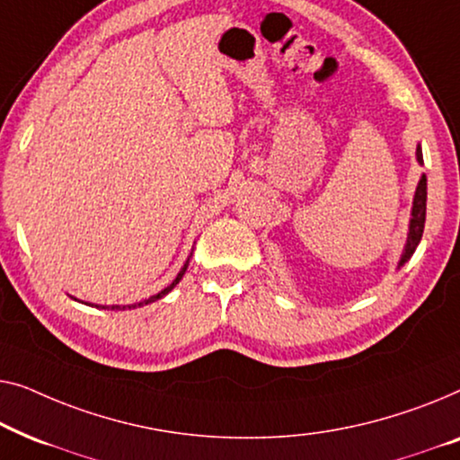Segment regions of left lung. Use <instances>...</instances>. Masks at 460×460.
Masks as SVG:
<instances>
[{
	"label": "left lung",
	"mask_w": 460,
	"mask_h": 460,
	"mask_svg": "<svg viewBox=\"0 0 460 460\" xmlns=\"http://www.w3.org/2000/svg\"><path fill=\"white\" fill-rule=\"evenodd\" d=\"M417 160L419 164H423V152L421 146H417ZM425 208H427V177L423 174L419 179L417 191H415V199H412V212H411V225H409V237H406V245L402 252V258H400L398 269L409 261V258L415 254L419 242L423 237V229H425Z\"/></svg>",
	"instance_id": "1"
}]
</instances>
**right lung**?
<instances>
[{
  "label": "right lung",
  "instance_id": "right-lung-1",
  "mask_svg": "<svg viewBox=\"0 0 460 460\" xmlns=\"http://www.w3.org/2000/svg\"><path fill=\"white\" fill-rule=\"evenodd\" d=\"M187 264H190V258H187V262L183 264V269H181L179 270V275L177 277H174V281L171 283V286H168V288H164L163 289V292H158L156 296H150V297H147V300H144V302H139V304H131V306H110V308H116V310H125V308H135V306H144V304H150V302H156V300H160V297H164L168 292H171V289L174 288V286H177V283L181 281V279H183V275H185V270H187Z\"/></svg>",
  "mask_w": 460,
  "mask_h": 460
}]
</instances>
